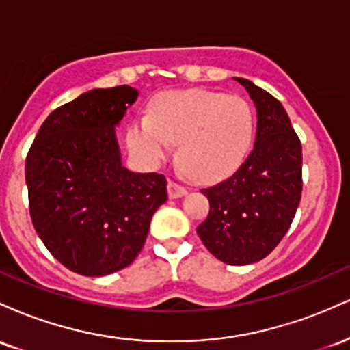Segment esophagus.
I'll return each instance as SVG.
<instances>
[{"instance_id":"34e87169","label":"esophagus","mask_w":350,"mask_h":350,"mask_svg":"<svg viewBox=\"0 0 350 350\" xmlns=\"http://www.w3.org/2000/svg\"><path fill=\"white\" fill-rule=\"evenodd\" d=\"M186 187L180 186L176 180H170V183H167V194H170L171 199H178L180 196L186 194Z\"/></svg>"}]
</instances>
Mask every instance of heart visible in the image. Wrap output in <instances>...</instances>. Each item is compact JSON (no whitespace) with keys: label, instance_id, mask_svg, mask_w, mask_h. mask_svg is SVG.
Instances as JSON below:
<instances>
[{"label":"heart","instance_id":"heart-1","mask_svg":"<svg viewBox=\"0 0 350 350\" xmlns=\"http://www.w3.org/2000/svg\"><path fill=\"white\" fill-rule=\"evenodd\" d=\"M255 133L250 103L222 92H166L152 102L150 118L128 131L136 152L161 161L179 144V164L200 180L228 174L243 161Z\"/></svg>","mask_w":350,"mask_h":350}]
</instances>
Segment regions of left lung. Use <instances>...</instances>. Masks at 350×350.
Here are the masks:
<instances>
[{"label":"left lung","instance_id":"8db88e82","mask_svg":"<svg viewBox=\"0 0 350 350\" xmlns=\"http://www.w3.org/2000/svg\"><path fill=\"white\" fill-rule=\"evenodd\" d=\"M235 80L256 107L255 144L230 178L200 189L211 208L198 234L220 262L250 265L275 250L295 219L303 191V152L278 100L250 80Z\"/></svg>","mask_w":350,"mask_h":350}]
</instances>
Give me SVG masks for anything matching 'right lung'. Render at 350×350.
<instances>
[{
  "label": "right lung",
  "instance_id": "add662e5",
  "mask_svg": "<svg viewBox=\"0 0 350 350\" xmlns=\"http://www.w3.org/2000/svg\"><path fill=\"white\" fill-rule=\"evenodd\" d=\"M136 97L128 85L85 92L47 116L26 156L33 226L79 275L105 276L133 263L167 200L163 174L122 166L115 124Z\"/></svg>",
  "mask_w": 350,
  "mask_h": 350
}]
</instances>
